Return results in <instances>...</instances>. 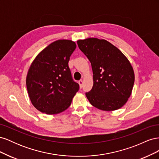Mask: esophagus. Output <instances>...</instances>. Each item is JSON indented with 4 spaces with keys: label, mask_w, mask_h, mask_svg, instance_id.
<instances>
[{
    "label": "esophagus",
    "mask_w": 159,
    "mask_h": 159,
    "mask_svg": "<svg viewBox=\"0 0 159 159\" xmlns=\"http://www.w3.org/2000/svg\"><path fill=\"white\" fill-rule=\"evenodd\" d=\"M78 84H79V85H80V88H82L83 84H84V81H83L82 80H80V81H79V82H78Z\"/></svg>",
    "instance_id": "obj_1"
}]
</instances>
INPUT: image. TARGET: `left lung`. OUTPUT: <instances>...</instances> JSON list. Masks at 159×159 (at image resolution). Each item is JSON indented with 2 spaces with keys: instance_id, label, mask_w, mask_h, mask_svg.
<instances>
[{
  "instance_id": "1",
  "label": "left lung",
  "mask_w": 159,
  "mask_h": 159,
  "mask_svg": "<svg viewBox=\"0 0 159 159\" xmlns=\"http://www.w3.org/2000/svg\"><path fill=\"white\" fill-rule=\"evenodd\" d=\"M93 70V85L85 95L93 107L111 111L122 107L132 93L133 67L127 57L109 42L89 38L77 41Z\"/></svg>"
}]
</instances>
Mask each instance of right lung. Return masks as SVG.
<instances>
[{"mask_svg": "<svg viewBox=\"0 0 159 159\" xmlns=\"http://www.w3.org/2000/svg\"><path fill=\"white\" fill-rule=\"evenodd\" d=\"M75 42L58 40L38 54L28 71L26 83L32 104L48 115L63 112L71 105L80 86L68 66Z\"/></svg>", "mask_w": 159, "mask_h": 159, "instance_id": "right-lung-1", "label": "right lung"}]
</instances>
